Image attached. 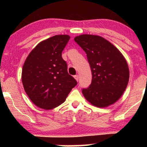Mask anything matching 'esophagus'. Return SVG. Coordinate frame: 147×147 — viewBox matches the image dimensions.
<instances>
[{"instance_id":"34e87169","label":"esophagus","mask_w":147,"mask_h":147,"mask_svg":"<svg viewBox=\"0 0 147 147\" xmlns=\"http://www.w3.org/2000/svg\"><path fill=\"white\" fill-rule=\"evenodd\" d=\"M74 78H75V79H76V81H77V82H78V81H79V76H78V75L74 76Z\"/></svg>"}]
</instances>
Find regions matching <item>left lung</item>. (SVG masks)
I'll list each match as a JSON object with an SVG mask.
<instances>
[{"label": "left lung", "instance_id": "obj_1", "mask_svg": "<svg viewBox=\"0 0 147 147\" xmlns=\"http://www.w3.org/2000/svg\"><path fill=\"white\" fill-rule=\"evenodd\" d=\"M74 40L87 54L92 71V83L82 89L84 97L92 105L104 108L117 101L125 91L129 69L120 51L104 38L81 35Z\"/></svg>", "mask_w": 147, "mask_h": 147}]
</instances>
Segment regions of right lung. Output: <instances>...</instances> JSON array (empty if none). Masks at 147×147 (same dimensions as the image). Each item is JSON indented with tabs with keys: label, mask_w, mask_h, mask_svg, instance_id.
<instances>
[{
	"label": "right lung",
	"mask_w": 147,
	"mask_h": 147,
	"mask_svg": "<svg viewBox=\"0 0 147 147\" xmlns=\"http://www.w3.org/2000/svg\"><path fill=\"white\" fill-rule=\"evenodd\" d=\"M67 35H55L40 42L24 63L22 82L25 91L34 104L45 110L63 103L77 85L67 72L61 53L69 41Z\"/></svg>",
	"instance_id": "add662e5"
}]
</instances>
